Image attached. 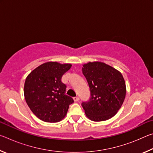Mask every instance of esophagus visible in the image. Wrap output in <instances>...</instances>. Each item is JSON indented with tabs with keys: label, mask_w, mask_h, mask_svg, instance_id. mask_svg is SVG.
Returning a JSON list of instances; mask_svg holds the SVG:
<instances>
[{
	"label": "esophagus",
	"mask_w": 153,
	"mask_h": 153,
	"mask_svg": "<svg viewBox=\"0 0 153 153\" xmlns=\"http://www.w3.org/2000/svg\"><path fill=\"white\" fill-rule=\"evenodd\" d=\"M74 100L75 102H77L79 100V98L78 97H74Z\"/></svg>",
	"instance_id": "esophagus-1"
}]
</instances>
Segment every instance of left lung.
<instances>
[{"label":"left lung","mask_w":153,"mask_h":153,"mask_svg":"<svg viewBox=\"0 0 153 153\" xmlns=\"http://www.w3.org/2000/svg\"><path fill=\"white\" fill-rule=\"evenodd\" d=\"M90 91V98L82 106L90 120H107L115 115L126 97L123 76L113 67L101 62H90L82 67Z\"/></svg>","instance_id":"1"}]
</instances>
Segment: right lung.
<instances>
[{
    "instance_id": "add662e5",
    "label": "right lung",
    "mask_w": 153,
    "mask_h": 153,
    "mask_svg": "<svg viewBox=\"0 0 153 153\" xmlns=\"http://www.w3.org/2000/svg\"><path fill=\"white\" fill-rule=\"evenodd\" d=\"M71 67V64L48 62L33 69L25 79V101L42 121L55 123L63 120L69 105L74 102L73 98L65 94L67 86L61 81Z\"/></svg>"
}]
</instances>
